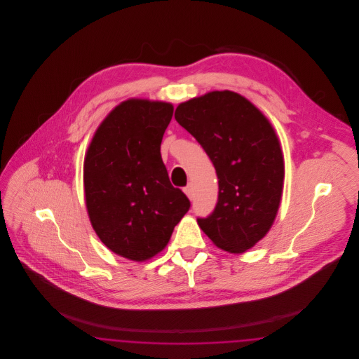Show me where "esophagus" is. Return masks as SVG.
<instances>
[{
	"label": "esophagus",
	"mask_w": 359,
	"mask_h": 359,
	"mask_svg": "<svg viewBox=\"0 0 359 359\" xmlns=\"http://www.w3.org/2000/svg\"><path fill=\"white\" fill-rule=\"evenodd\" d=\"M184 192H186L188 198L192 201V198H194V186L188 184L187 187L184 188Z\"/></svg>",
	"instance_id": "obj_1"
}]
</instances>
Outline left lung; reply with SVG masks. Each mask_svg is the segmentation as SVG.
<instances>
[{"instance_id":"1","label":"left lung","mask_w":359,"mask_h":359,"mask_svg":"<svg viewBox=\"0 0 359 359\" xmlns=\"http://www.w3.org/2000/svg\"><path fill=\"white\" fill-rule=\"evenodd\" d=\"M175 120L202 145L218 176V202L198 218L201 229L223 250L246 252L272 227L283 195L284 160L271 122L229 90L180 103Z\"/></svg>"}]
</instances>
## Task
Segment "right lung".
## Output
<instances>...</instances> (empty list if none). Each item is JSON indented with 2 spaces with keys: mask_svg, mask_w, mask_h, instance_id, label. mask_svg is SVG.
Returning <instances> with one entry per match:
<instances>
[{
  "mask_svg": "<svg viewBox=\"0 0 359 359\" xmlns=\"http://www.w3.org/2000/svg\"><path fill=\"white\" fill-rule=\"evenodd\" d=\"M172 114L171 103L128 100L103 120L86 154L90 222L111 252L133 261L161 252L191 205L160 154Z\"/></svg>",
  "mask_w": 359,
  "mask_h": 359,
  "instance_id": "obj_1",
  "label": "right lung"
}]
</instances>
